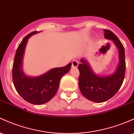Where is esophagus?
I'll list each match as a JSON object with an SVG mask.
<instances>
[{
  "instance_id": "34e87169",
  "label": "esophagus",
  "mask_w": 134,
  "mask_h": 134,
  "mask_svg": "<svg viewBox=\"0 0 134 134\" xmlns=\"http://www.w3.org/2000/svg\"><path fill=\"white\" fill-rule=\"evenodd\" d=\"M78 66V62L76 61V60H73L72 62V67H77Z\"/></svg>"
}]
</instances>
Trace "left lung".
I'll list each match as a JSON object with an SVG mask.
<instances>
[{"label":"left lung","instance_id":"obj_1","mask_svg":"<svg viewBox=\"0 0 134 134\" xmlns=\"http://www.w3.org/2000/svg\"><path fill=\"white\" fill-rule=\"evenodd\" d=\"M104 37L113 41L118 48L120 62L112 75L105 77L97 76L92 72L85 60L81 59L78 65L79 87L83 96L95 102H103L112 98L121 88L125 74V49L118 37L111 30L104 29Z\"/></svg>","mask_w":134,"mask_h":134}]
</instances>
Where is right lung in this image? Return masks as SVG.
<instances>
[{
	"label": "right lung",
	"instance_id": "add662e5",
	"mask_svg": "<svg viewBox=\"0 0 134 134\" xmlns=\"http://www.w3.org/2000/svg\"><path fill=\"white\" fill-rule=\"evenodd\" d=\"M39 32L28 34L18 47L13 62L12 76L15 89L22 98L35 105L46 103L53 97L59 87L60 79L69 71L71 63L62 67L51 69L42 76L36 77H27L21 70V62L28 39Z\"/></svg>",
	"mask_w": 134,
	"mask_h": 134
}]
</instances>
